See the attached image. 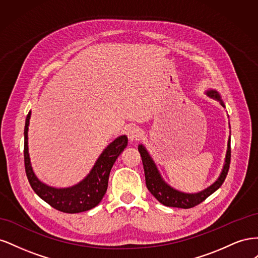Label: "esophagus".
I'll return each mask as SVG.
<instances>
[{
  "instance_id": "1",
  "label": "esophagus",
  "mask_w": 258,
  "mask_h": 258,
  "mask_svg": "<svg viewBox=\"0 0 258 258\" xmlns=\"http://www.w3.org/2000/svg\"><path fill=\"white\" fill-rule=\"evenodd\" d=\"M127 136L130 141H137L141 137V130L137 126H130L127 128Z\"/></svg>"
}]
</instances>
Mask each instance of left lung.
Listing matches in <instances>:
<instances>
[{"mask_svg": "<svg viewBox=\"0 0 258 258\" xmlns=\"http://www.w3.org/2000/svg\"><path fill=\"white\" fill-rule=\"evenodd\" d=\"M208 95L220 101L222 105L224 106V103L222 102L220 95H218L216 91L210 90L208 91ZM139 152L141 154V157H142L144 173H145V183H146L147 189L150 190L153 196L163 206L182 208V209H190L198 206L202 201H205L210 195H212L215 190L220 188L222 184L224 183L226 176H227L229 165H230V157H231L230 139H229L227 154H226V159H225V166L217 181L210 187H208L207 189L202 190L200 192L185 194V192H181L173 189L172 187H170L169 185H167L165 182H163V179L161 178L153 159L151 158V156L148 155L147 151L145 150V147L143 145L139 146Z\"/></svg>", "mask_w": 258, "mask_h": 258, "instance_id": "8db88e82", "label": "left lung"}]
</instances>
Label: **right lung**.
<instances>
[{
    "label": "right lung",
    "mask_w": 258,
    "mask_h": 258,
    "mask_svg": "<svg viewBox=\"0 0 258 258\" xmlns=\"http://www.w3.org/2000/svg\"><path fill=\"white\" fill-rule=\"evenodd\" d=\"M31 112L27 115L25 126V168L28 181L36 192L49 206L63 213H80L99 205L107 189L108 176L117 157L128 145V138L121 136L108 145L98 158L90 173L81 183L69 188H53L38 181L31 168L28 153V129Z\"/></svg>",
    "instance_id": "right-lung-1"
}]
</instances>
